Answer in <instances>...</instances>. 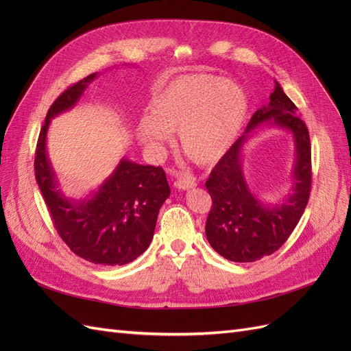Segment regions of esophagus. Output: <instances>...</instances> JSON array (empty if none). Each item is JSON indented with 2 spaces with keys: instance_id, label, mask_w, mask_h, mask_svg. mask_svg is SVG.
<instances>
[{
  "instance_id": "1",
  "label": "esophagus",
  "mask_w": 351,
  "mask_h": 351,
  "mask_svg": "<svg viewBox=\"0 0 351 351\" xmlns=\"http://www.w3.org/2000/svg\"><path fill=\"white\" fill-rule=\"evenodd\" d=\"M174 186L180 190H189L196 186V182L192 176H180L174 182Z\"/></svg>"
}]
</instances>
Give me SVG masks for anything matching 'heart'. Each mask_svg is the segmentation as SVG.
<instances>
[{
  "label": "heart",
  "instance_id": "1",
  "mask_svg": "<svg viewBox=\"0 0 351 351\" xmlns=\"http://www.w3.org/2000/svg\"><path fill=\"white\" fill-rule=\"evenodd\" d=\"M247 111V97L237 83L212 74H187L152 95L149 115L137 121L136 137L147 154L159 158L178 130L183 154L209 165L236 142Z\"/></svg>",
  "mask_w": 351,
  "mask_h": 351
}]
</instances>
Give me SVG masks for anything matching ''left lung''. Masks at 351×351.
I'll return each mask as SVG.
<instances>
[{"instance_id": "1", "label": "left lung", "mask_w": 351, "mask_h": 351, "mask_svg": "<svg viewBox=\"0 0 351 351\" xmlns=\"http://www.w3.org/2000/svg\"><path fill=\"white\" fill-rule=\"evenodd\" d=\"M297 107L275 82L269 102L250 119L246 132L219 159L206 180L212 208L206 219V239L231 262H254L278 250L303 215L312 186L311 139ZM263 122L285 130L295 139L292 192L277 204H263L252 193L242 173L241 156L251 133Z\"/></svg>"}]
</instances>
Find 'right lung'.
I'll list each match as a JSON object with an SVG mask.
<instances>
[{
  "label": "right lung",
  "instance_id": "right-lung-1",
  "mask_svg": "<svg viewBox=\"0 0 351 351\" xmlns=\"http://www.w3.org/2000/svg\"><path fill=\"white\" fill-rule=\"evenodd\" d=\"M97 77L98 73H92L74 83L51 105L38 139L35 177L54 227L70 250L95 265L115 267L133 262L149 247L158 212L171 190L161 167L123 158L97 192L79 200L62 193L47 152L48 127L79 102Z\"/></svg>",
  "mask_w": 351,
  "mask_h": 351
}]
</instances>
